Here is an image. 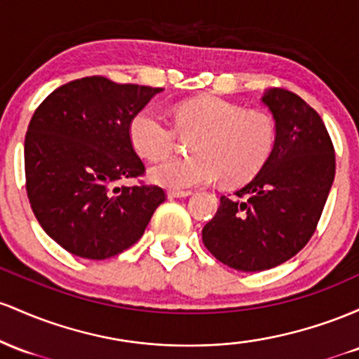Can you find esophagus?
<instances>
[{"mask_svg":"<svg viewBox=\"0 0 359 359\" xmlns=\"http://www.w3.org/2000/svg\"><path fill=\"white\" fill-rule=\"evenodd\" d=\"M191 191L188 190H169L168 191V198H187L190 196Z\"/></svg>","mask_w":359,"mask_h":359,"instance_id":"esophagus-1","label":"esophagus"}]
</instances>
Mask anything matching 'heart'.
I'll use <instances>...</instances> for the list:
<instances>
[{
	"label": "heart",
	"mask_w": 359,
	"mask_h": 359,
	"mask_svg": "<svg viewBox=\"0 0 359 359\" xmlns=\"http://www.w3.org/2000/svg\"><path fill=\"white\" fill-rule=\"evenodd\" d=\"M175 126L158 108L146 107L128 126L132 146L140 156L158 159L176 142V130L193 134V156L168 158L149 169V178L171 190L210 184L217 180L229 187L252 180L273 149L275 130L263 111L244 110L219 96H201L176 104Z\"/></svg>",
	"instance_id": "1"
}]
</instances>
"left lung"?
Instances as JSON below:
<instances>
[{
  "mask_svg": "<svg viewBox=\"0 0 359 359\" xmlns=\"http://www.w3.org/2000/svg\"><path fill=\"white\" fill-rule=\"evenodd\" d=\"M261 103L275 120V144L261 171L236 198L220 196L203 227L205 248L237 271L275 268L309 243L336 175L324 122L295 93L269 88Z\"/></svg>",
  "mask_w": 359,
  "mask_h": 359,
  "instance_id": "8db88e82",
  "label": "left lung"
}]
</instances>
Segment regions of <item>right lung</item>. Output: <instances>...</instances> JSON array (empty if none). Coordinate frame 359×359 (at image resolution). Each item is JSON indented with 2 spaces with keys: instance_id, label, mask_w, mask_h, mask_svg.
Returning <instances> with one entry per match:
<instances>
[{
  "instance_id": "1",
  "label": "right lung",
  "mask_w": 359,
  "mask_h": 359,
  "mask_svg": "<svg viewBox=\"0 0 359 359\" xmlns=\"http://www.w3.org/2000/svg\"><path fill=\"white\" fill-rule=\"evenodd\" d=\"M161 91L91 76L52 91L32 116L27 195L47 236L71 255H120L142 237L166 200L159 187H116L144 172L128 126Z\"/></svg>"
}]
</instances>
